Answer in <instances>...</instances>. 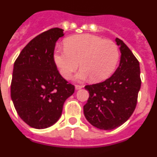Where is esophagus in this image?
I'll list each match as a JSON object with an SVG mask.
<instances>
[{
  "instance_id": "34e87169",
  "label": "esophagus",
  "mask_w": 157,
  "mask_h": 157,
  "mask_svg": "<svg viewBox=\"0 0 157 157\" xmlns=\"http://www.w3.org/2000/svg\"><path fill=\"white\" fill-rule=\"evenodd\" d=\"M82 88H83L82 85H75V89H76V90H79V89H82Z\"/></svg>"
}]
</instances>
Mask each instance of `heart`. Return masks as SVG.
Segmentation results:
<instances>
[{"label": "heart", "mask_w": 157, "mask_h": 157, "mask_svg": "<svg viewBox=\"0 0 157 157\" xmlns=\"http://www.w3.org/2000/svg\"><path fill=\"white\" fill-rule=\"evenodd\" d=\"M64 49H56L53 54L55 64L64 79H69L78 68L75 76L77 81L91 78L100 82L112 75L120 60V51L115 42L100 36L82 34L67 38Z\"/></svg>", "instance_id": "heart-1"}]
</instances>
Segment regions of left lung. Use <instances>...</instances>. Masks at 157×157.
<instances>
[{
    "instance_id": "left-lung-1",
    "label": "left lung",
    "mask_w": 157,
    "mask_h": 157,
    "mask_svg": "<svg viewBox=\"0 0 157 157\" xmlns=\"http://www.w3.org/2000/svg\"><path fill=\"white\" fill-rule=\"evenodd\" d=\"M121 56L119 67L111 77L86 85L89 97L84 105L85 118L94 127L112 130L128 120L137 103L140 89V69L137 59L127 45L116 38Z\"/></svg>"
}]
</instances>
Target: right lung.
Returning <instances> with one entry per match:
<instances>
[{
	"label": "right lung",
	"mask_w": 157,
	"mask_h": 157,
	"mask_svg": "<svg viewBox=\"0 0 157 157\" xmlns=\"http://www.w3.org/2000/svg\"><path fill=\"white\" fill-rule=\"evenodd\" d=\"M64 30L54 28L33 38L13 65L11 98L19 117L32 128L42 129L60 119L64 101L74 86L59 73L54 48Z\"/></svg>",
	"instance_id": "obj_1"
}]
</instances>
